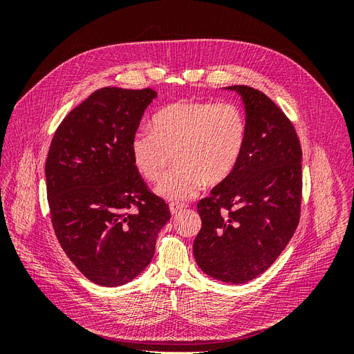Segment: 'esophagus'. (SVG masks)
<instances>
[{"instance_id":"34e87169","label":"esophagus","mask_w":354,"mask_h":354,"mask_svg":"<svg viewBox=\"0 0 354 354\" xmlns=\"http://www.w3.org/2000/svg\"><path fill=\"white\" fill-rule=\"evenodd\" d=\"M187 208V205H185V203H171L169 205V211H171V214H173V216L176 217L177 214H180L181 211L183 209H186Z\"/></svg>"}]
</instances>
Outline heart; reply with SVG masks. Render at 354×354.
Here are the masks:
<instances>
[{
	"instance_id": "heart-1",
	"label": "heart",
	"mask_w": 354,
	"mask_h": 354,
	"mask_svg": "<svg viewBox=\"0 0 354 354\" xmlns=\"http://www.w3.org/2000/svg\"><path fill=\"white\" fill-rule=\"evenodd\" d=\"M248 122L241 106L221 102H178L152 120V130H138L130 145L133 164L143 178L158 181L171 164L177 167L156 192L169 201L194 198L202 183L218 185L236 168L246 143Z\"/></svg>"
}]
</instances>
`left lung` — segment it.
<instances>
[{
    "mask_svg": "<svg viewBox=\"0 0 354 354\" xmlns=\"http://www.w3.org/2000/svg\"><path fill=\"white\" fill-rule=\"evenodd\" d=\"M248 134L233 173L198 202L202 227L194 255L203 273L226 283L255 279L285 250L299 221L301 146L286 115L259 90L232 85Z\"/></svg>",
    "mask_w": 354,
    "mask_h": 354,
    "instance_id": "obj_1",
    "label": "left lung"
}]
</instances>
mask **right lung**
Segmentation results:
<instances>
[{
	"label": "right lung",
	"instance_id": "add662e5",
	"mask_svg": "<svg viewBox=\"0 0 354 354\" xmlns=\"http://www.w3.org/2000/svg\"><path fill=\"white\" fill-rule=\"evenodd\" d=\"M156 95L152 88H100L68 113L51 140L46 180L53 227L77 269L102 286L136 279L171 218L130 152Z\"/></svg>",
	"mask_w": 354,
	"mask_h": 354
}]
</instances>
